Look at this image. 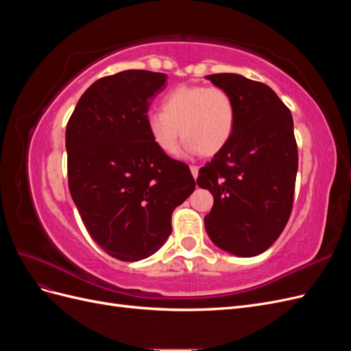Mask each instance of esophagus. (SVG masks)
I'll return each mask as SVG.
<instances>
[{
  "label": "esophagus",
  "instance_id": "esophagus-1",
  "mask_svg": "<svg viewBox=\"0 0 351 351\" xmlns=\"http://www.w3.org/2000/svg\"><path fill=\"white\" fill-rule=\"evenodd\" d=\"M190 171H192V176H193V178H197V176H199V167H196V165H192V167H190Z\"/></svg>",
  "mask_w": 351,
  "mask_h": 351
}]
</instances>
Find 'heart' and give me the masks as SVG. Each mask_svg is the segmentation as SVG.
I'll return each instance as SVG.
<instances>
[{"mask_svg":"<svg viewBox=\"0 0 351 351\" xmlns=\"http://www.w3.org/2000/svg\"><path fill=\"white\" fill-rule=\"evenodd\" d=\"M162 111L146 117L152 143L165 155H173L186 141L184 155L212 156L224 147L234 132L236 108L221 88L182 84L169 90L161 102Z\"/></svg>","mask_w":351,"mask_h":351,"instance_id":"b5f03b06","label":"heart"}]
</instances>
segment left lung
Instances as JSON below:
<instances>
[{
  "label": "left lung",
  "instance_id": "left-lung-1",
  "mask_svg": "<svg viewBox=\"0 0 351 351\" xmlns=\"http://www.w3.org/2000/svg\"><path fill=\"white\" fill-rule=\"evenodd\" d=\"M234 102L228 143L199 169L214 196L205 228L217 247L240 258L269 249L290 218L297 145L290 110L269 86L237 73L206 76Z\"/></svg>",
  "mask_w": 351,
  "mask_h": 351
}]
</instances>
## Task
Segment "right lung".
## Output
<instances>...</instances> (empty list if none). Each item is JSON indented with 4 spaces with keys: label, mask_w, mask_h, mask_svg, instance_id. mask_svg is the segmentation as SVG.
I'll return each instance as SVG.
<instances>
[{
    "label": "right lung",
    "mask_w": 351,
    "mask_h": 351,
    "mask_svg": "<svg viewBox=\"0 0 351 351\" xmlns=\"http://www.w3.org/2000/svg\"><path fill=\"white\" fill-rule=\"evenodd\" d=\"M165 86L167 74L147 70L102 77L67 123L71 199L98 246L125 262L162 246L173 210L196 187L189 167L159 151L147 133L149 101Z\"/></svg>",
    "instance_id": "right-lung-1"
}]
</instances>
